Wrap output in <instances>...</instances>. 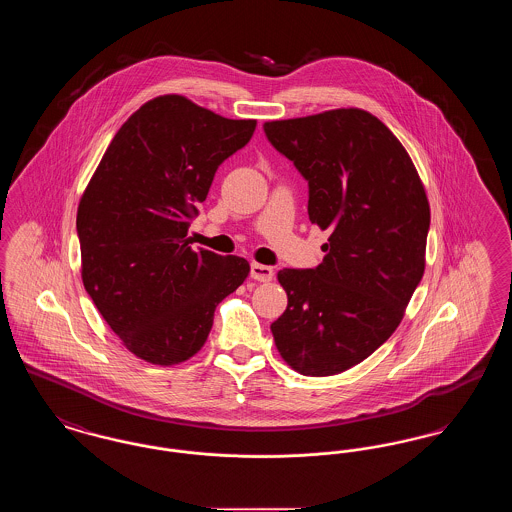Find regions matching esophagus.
<instances>
[{"label":"esophagus","mask_w":512,"mask_h":512,"mask_svg":"<svg viewBox=\"0 0 512 512\" xmlns=\"http://www.w3.org/2000/svg\"><path fill=\"white\" fill-rule=\"evenodd\" d=\"M251 278L257 282H270L274 276V270L267 265H259V263H251Z\"/></svg>","instance_id":"esophagus-1"}]
</instances>
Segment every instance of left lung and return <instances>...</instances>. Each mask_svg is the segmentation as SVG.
<instances>
[{
  "mask_svg": "<svg viewBox=\"0 0 512 512\" xmlns=\"http://www.w3.org/2000/svg\"><path fill=\"white\" fill-rule=\"evenodd\" d=\"M268 142L309 182V220L328 230L315 268H284V315L270 324L303 376L359 365L390 338L424 274L430 205L390 128L363 109L265 122Z\"/></svg>",
  "mask_w": 512,
  "mask_h": 512,
  "instance_id": "left-lung-1",
  "label": "left lung"
}]
</instances>
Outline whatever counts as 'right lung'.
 <instances>
[{"mask_svg":"<svg viewBox=\"0 0 512 512\" xmlns=\"http://www.w3.org/2000/svg\"><path fill=\"white\" fill-rule=\"evenodd\" d=\"M257 121L224 119L182 96H161L122 124L82 194L76 232L82 282L128 351L178 365L207 340L215 309L249 263L188 240L224 159Z\"/></svg>","mask_w":512,"mask_h":512,"instance_id":"add662e5","label":"right lung"}]
</instances>
